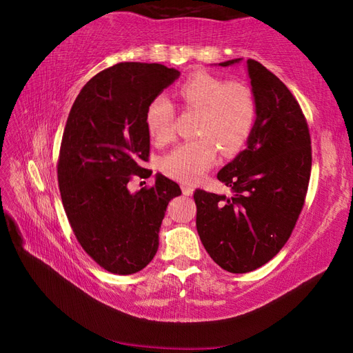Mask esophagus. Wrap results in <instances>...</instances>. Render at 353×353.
<instances>
[{
  "mask_svg": "<svg viewBox=\"0 0 353 353\" xmlns=\"http://www.w3.org/2000/svg\"><path fill=\"white\" fill-rule=\"evenodd\" d=\"M182 192L183 195H192L194 188L191 185H182Z\"/></svg>",
  "mask_w": 353,
  "mask_h": 353,
  "instance_id": "34e87169",
  "label": "esophagus"
}]
</instances>
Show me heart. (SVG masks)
I'll return each mask as SVG.
<instances>
[{
  "label": "heart",
  "mask_w": 353,
  "mask_h": 353,
  "mask_svg": "<svg viewBox=\"0 0 353 353\" xmlns=\"http://www.w3.org/2000/svg\"><path fill=\"white\" fill-rule=\"evenodd\" d=\"M177 94L186 108L199 111L195 135L179 144L162 161V171L179 182L192 183L214 165L218 149L234 154L248 144L257 120V102L243 83H227L210 73L199 72L180 84ZM174 108L165 96L147 106L145 126L158 144L173 139Z\"/></svg>",
  "instance_id": "heart-1"
}]
</instances>
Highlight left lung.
Returning <instances> with one entry per match:
<instances>
[{
    "instance_id": "obj_1",
    "label": "left lung",
    "mask_w": 353,
    "mask_h": 353,
    "mask_svg": "<svg viewBox=\"0 0 353 353\" xmlns=\"http://www.w3.org/2000/svg\"><path fill=\"white\" fill-rule=\"evenodd\" d=\"M239 59L219 63L230 65ZM257 120L247 149L218 173L233 196L196 190V232L209 256L232 274L274 259L304 208L311 173L307 119L290 90L263 64L248 60Z\"/></svg>"
}]
</instances>
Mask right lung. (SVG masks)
<instances>
[{
  "instance_id": "add662e5",
  "label": "right lung",
  "mask_w": 353,
  "mask_h": 353,
  "mask_svg": "<svg viewBox=\"0 0 353 353\" xmlns=\"http://www.w3.org/2000/svg\"><path fill=\"white\" fill-rule=\"evenodd\" d=\"M179 77L158 63H117L83 87L65 121L57 163L63 206L81 247L111 274L150 263L168 203L182 194L162 174L128 190L150 157L147 106Z\"/></svg>"
}]
</instances>
